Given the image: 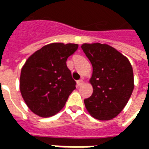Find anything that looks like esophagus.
Masks as SVG:
<instances>
[{
  "mask_svg": "<svg viewBox=\"0 0 149 149\" xmlns=\"http://www.w3.org/2000/svg\"><path fill=\"white\" fill-rule=\"evenodd\" d=\"M83 84H84L83 79H79V80H78V81H77L78 86H81V85H82Z\"/></svg>",
  "mask_w": 149,
  "mask_h": 149,
  "instance_id": "obj_1",
  "label": "esophagus"
}]
</instances>
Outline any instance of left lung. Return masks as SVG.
I'll return each instance as SVG.
<instances>
[{"instance_id":"obj_1","label":"left lung","mask_w":149,"mask_h":149,"mask_svg":"<svg viewBox=\"0 0 149 149\" xmlns=\"http://www.w3.org/2000/svg\"><path fill=\"white\" fill-rule=\"evenodd\" d=\"M91 62L93 74L89 82L92 95L84 100L89 114L99 120H110L122 111L134 88L132 65L123 54L109 45L83 44Z\"/></svg>"}]
</instances>
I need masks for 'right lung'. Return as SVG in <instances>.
<instances>
[{
	"mask_svg": "<svg viewBox=\"0 0 149 149\" xmlns=\"http://www.w3.org/2000/svg\"><path fill=\"white\" fill-rule=\"evenodd\" d=\"M78 46L77 44L51 43L27 59L20 72V90L35 114L51 117L65 105L76 84L66 60Z\"/></svg>",
	"mask_w": 149,
	"mask_h": 149,
	"instance_id": "add662e5",
	"label": "right lung"
}]
</instances>
